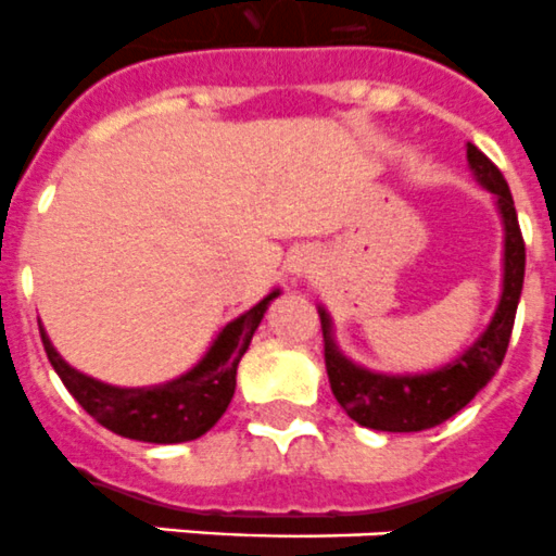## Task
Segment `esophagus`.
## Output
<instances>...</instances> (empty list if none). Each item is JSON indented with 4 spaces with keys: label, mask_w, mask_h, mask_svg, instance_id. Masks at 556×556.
Listing matches in <instances>:
<instances>
[{
    "label": "esophagus",
    "mask_w": 556,
    "mask_h": 556,
    "mask_svg": "<svg viewBox=\"0 0 556 556\" xmlns=\"http://www.w3.org/2000/svg\"><path fill=\"white\" fill-rule=\"evenodd\" d=\"M314 254H311V251H293L291 256H288V270H291V274H307V270L314 268Z\"/></svg>",
    "instance_id": "1"
}]
</instances>
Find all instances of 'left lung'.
Returning <instances> with one entry per match:
<instances>
[{"instance_id":"1","label":"left lung","mask_w":556,"mask_h":556,"mask_svg":"<svg viewBox=\"0 0 556 556\" xmlns=\"http://www.w3.org/2000/svg\"><path fill=\"white\" fill-rule=\"evenodd\" d=\"M469 169L478 184L497 198L503 217V293L492 321L478 336V342L441 370L421 372V376H384L353 365L342 350L336 348L330 316L319 307L321 336H325V367H328L330 390L344 413L356 424L381 432H421L438 427L446 418L469 404L492 376L501 370L506 356L511 328H515L517 302L523 291L526 274V242L517 223L515 200L508 191L501 169L480 152L475 143H466Z\"/></svg>"}]
</instances>
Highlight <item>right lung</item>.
Instances as JSON below:
<instances>
[{
    "mask_svg": "<svg viewBox=\"0 0 556 556\" xmlns=\"http://www.w3.org/2000/svg\"><path fill=\"white\" fill-rule=\"evenodd\" d=\"M277 296L279 291H270L251 311L228 321L198 365L180 379L155 387H112L90 379L55 353L41 325L39 333L59 379L101 427L112 429L121 438L147 441V444H184L206 435L220 421V415L235 399L237 365L249 350L251 336L260 328L265 311Z\"/></svg>",
    "mask_w": 556,
    "mask_h": 556,
    "instance_id": "add662e5",
    "label": "right lung"
}]
</instances>
